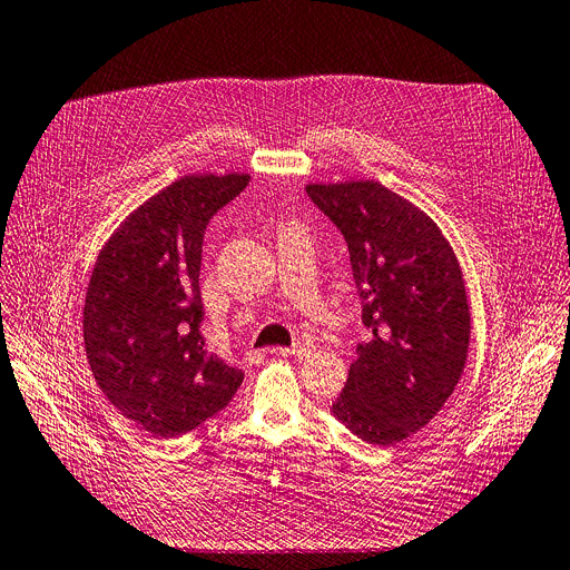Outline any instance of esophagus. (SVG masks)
<instances>
[{
	"mask_svg": "<svg viewBox=\"0 0 570 570\" xmlns=\"http://www.w3.org/2000/svg\"><path fill=\"white\" fill-rule=\"evenodd\" d=\"M277 352L284 354V356H293V358H305V356H309L314 352V344H309V342H295L293 346H282V350H277Z\"/></svg>",
	"mask_w": 570,
	"mask_h": 570,
	"instance_id": "esophagus-1",
	"label": "esophagus"
}]
</instances>
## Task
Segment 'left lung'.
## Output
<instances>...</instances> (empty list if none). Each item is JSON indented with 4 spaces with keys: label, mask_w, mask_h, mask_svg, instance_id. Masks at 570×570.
<instances>
[{
    "label": "left lung",
    "mask_w": 570,
    "mask_h": 570,
    "mask_svg": "<svg viewBox=\"0 0 570 570\" xmlns=\"http://www.w3.org/2000/svg\"><path fill=\"white\" fill-rule=\"evenodd\" d=\"M305 190L346 242L370 331L333 414L389 448L424 429L461 380L470 342L461 267L433 220L377 181Z\"/></svg>",
    "instance_id": "left-lung-1"
}]
</instances>
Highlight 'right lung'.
<instances>
[{"mask_svg":"<svg viewBox=\"0 0 570 570\" xmlns=\"http://www.w3.org/2000/svg\"><path fill=\"white\" fill-rule=\"evenodd\" d=\"M246 175H193L132 212L95 263L83 307L88 363L111 405L156 438L224 410L244 373L205 350L200 263L212 216Z\"/></svg>","mask_w":570,"mask_h":570,"instance_id":"obj_1","label":"right lung"}]
</instances>
